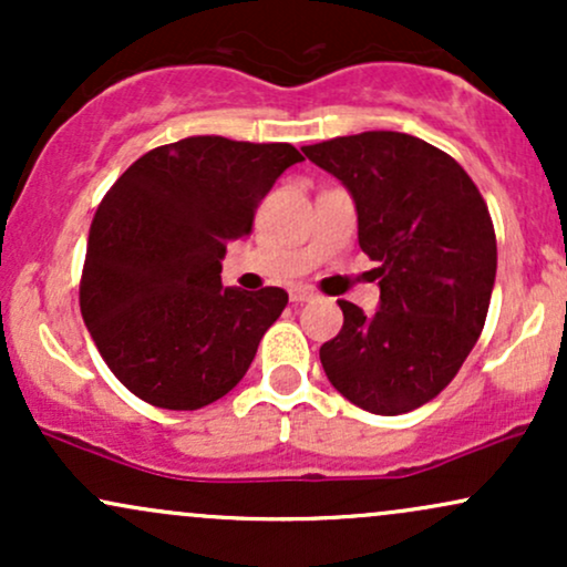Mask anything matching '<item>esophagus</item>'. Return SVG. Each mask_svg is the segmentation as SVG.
I'll use <instances>...</instances> for the list:
<instances>
[{
	"label": "esophagus",
	"instance_id": "obj_1",
	"mask_svg": "<svg viewBox=\"0 0 567 567\" xmlns=\"http://www.w3.org/2000/svg\"><path fill=\"white\" fill-rule=\"evenodd\" d=\"M311 298H315V292H311L309 288H301V285L290 290V301L292 303H306V301H311Z\"/></svg>",
	"mask_w": 567,
	"mask_h": 567
}]
</instances>
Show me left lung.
Wrapping results in <instances>:
<instances>
[{"label": "left lung", "instance_id": "8db88e82", "mask_svg": "<svg viewBox=\"0 0 567 567\" xmlns=\"http://www.w3.org/2000/svg\"><path fill=\"white\" fill-rule=\"evenodd\" d=\"M301 152L351 192L381 285L373 317L338 301L343 328L320 349L324 375L370 413L421 408L455 379L485 328L496 231L483 194L451 154L408 133L370 130Z\"/></svg>", "mask_w": 567, "mask_h": 567}]
</instances>
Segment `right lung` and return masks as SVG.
<instances>
[{
    "instance_id": "add662e5",
    "label": "right lung",
    "mask_w": 567,
    "mask_h": 567,
    "mask_svg": "<svg viewBox=\"0 0 567 567\" xmlns=\"http://www.w3.org/2000/svg\"><path fill=\"white\" fill-rule=\"evenodd\" d=\"M301 159L290 143L192 135L143 154L101 199L80 309L103 362L143 402L199 410L243 381L288 292L224 288L220 258Z\"/></svg>"
}]
</instances>
